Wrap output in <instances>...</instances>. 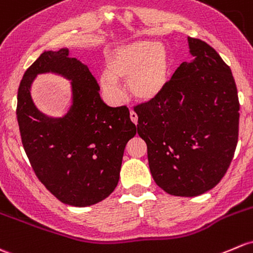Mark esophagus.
Here are the masks:
<instances>
[{
	"instance_id": "esophagus-1",
	"label": "esophagus",
	"mask_w": 253,
	"mask_h": 253,
	"mask_svg": "<svg viewBox=\"0 0 253 253\" xmlns=\"http://www.w3.org/2000/svg\"><path fill=\"white\" fill-rule=\"evenodd\" d=\"M129 118H131L132 122H133L134 125H137V122H138V116H137V114H135L133 110L129 111Z\"/></svg>"
}]
</instances>
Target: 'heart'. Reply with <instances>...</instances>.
<instances>
[{
    "label": "heart",
    "mask_w": 253,
    "mask_h": 253,
    "mask_svg": "<svg viewBox=\"0 0 253 253\" xmlns=\"http://www.w3.org/2000/svg\"><path fill=\"white\" fill-rule=\"evenodd\" d=\"M106 71L100 75L103 89L114 99L121 98L118 81L127 80L131 94L140 100H153L166 88L169 58L159 42L135 41L121 44L106 55Z\"/></svg>",
    "instance_id": "heart-1"
}]
</instances>
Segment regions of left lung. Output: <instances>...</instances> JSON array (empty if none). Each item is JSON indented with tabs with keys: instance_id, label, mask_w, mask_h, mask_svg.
Returning <instances> with one entry per match:
<instances>
[{
	"instance_id": "obj_1",
	"label": "left lung",
	"mask_w": 253,
	"mask_h": 253,
	"mask_svg": "<svg viewBox=\"0 0 253 253\" xmlns=\"http://www.w3.org/2000/svg\"><path fill=\"white\" fill-rule=\"evenodd\" d=\"M195 59L182 63L165 91L134 106L156 184L175 196L216 187L233 160L239 135L238 89L232 70L210 44L188 37Z\"/></svg>"
}]
</instances>
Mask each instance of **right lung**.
<instances>
[{"label": "right lung", "instance_id": "1", "mask_svg": "<svg viewBox=\"0 0 253 253\" xmlns=\"http://www.w3.org/2000/svg\"><path fill=\"white\" fill-rule=\"evenodd\" d=\"M48 71L73 81V106L63 119L44 117L31 99L32 80ZM17 119L36 177L58 200L84 207L113 193L125 148L137 128L126 105L111 108L103 102L97 80L68 49L43 52L29 66L18 88Z\"/></svg>", "mask_w": 253, "mask_h": 253}]
</instances>
